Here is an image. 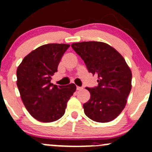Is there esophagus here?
Segmentation results:
<instances>
[{
  "label": "esophagus",
  "instance_id": "1",
  "mask_svg": "<svg viewBox=\"0 0 152 152\" xmlns=\"http://www.w3.org/2000/svg\"><path fill=\"white\" fill-rule=\"evenodd\" d=\"M82 89H83V87H78V86H77V90H82Z\"/></svg>",
  "mask_w": 152,
  "mask_h": 152
}]
</instances>
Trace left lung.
I'll list each match as a JSON object with an SVG mask.
<instances>
[{
	"instance_id": "left-lung-1",
	"label": "left lung",
	"mask_w": 152,
	"mask_h": 152,
	"mask_svg": "<svg viewBox=\"0 0 152 152\" xmlns=\"http://www.w3.org/2000/svg\"><path fill=\"white\" fill-rule=\"evenodd\" d=\"M74 50L84 61L89 72L98 77V86L86 87L90 93L83 105L85 115L94 121L106 123L121 113L132 88V72L114 47L99 41L74 43Z\"/></svg>"
}]
</instances>
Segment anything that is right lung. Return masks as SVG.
<instances>
[{
    "instance_id": "right-lung-1",
    "label": "right lung",
    "mask_w": 152,
    "mask_h": 152,
    "mask_svg": "<svg viewBox=\"0 0 152 152\" xmlns=\"http://www.w3.org/2000/svg\"><path fill=\"white\" fill-rule=\"evenodd\" d=\"M70 47L65 44H48L37 47L25 57L16 71L21 99L31 116L50 123L62 118L67 102L76 86L53 85L51 76L57 72L62 56Z\"/></svg>"
}]
</instances>
